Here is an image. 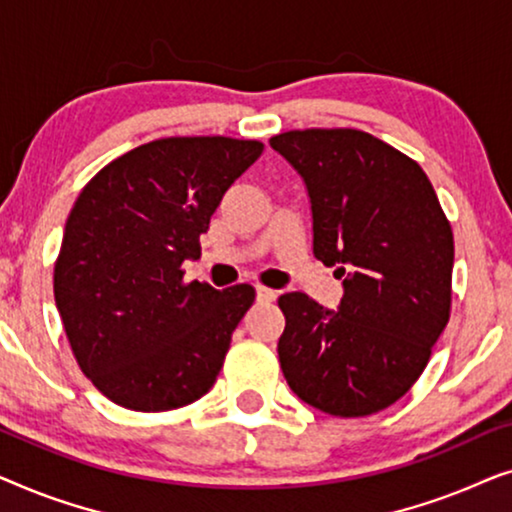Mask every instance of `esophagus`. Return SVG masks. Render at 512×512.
I'll list each match as a JSON object with an SVG mask.
<instances>
[{"label": "esophagus", "instance_id": "34e87169", "mask_svg": "<svg viewBox=\"0 0 512 512\" xmlns=\"http://www.w3.org/2000/svg\"><path fill=\"white\" fill-rule=\"evenodd\" d=\"M256 298L258 303H272V300L277 298V291L265 289V286H256Z\"/></svg>", "mask_w": 512, "mask_h": 512}]
</instances>
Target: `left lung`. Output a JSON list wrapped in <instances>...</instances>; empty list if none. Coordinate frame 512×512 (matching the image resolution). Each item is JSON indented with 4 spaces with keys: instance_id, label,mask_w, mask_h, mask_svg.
<instances>
[{
    "instance_id": "left-lung-1",
    "label": "left lung",
    "mask_w": 512,
    "mask_h": 512,
    "mask_svg": "<svg viewBox=\"0 0 512 512\" xmlns=\"http://www.w3.org/2000/svg\"><path fill=\"white\" fill-rule=\"evenodd\" d=\"M270 146L305 181L312 251L342 279L338 310L279 296V366L312 408L373 415L408 394L450 319V221L422 167L368 132L291 130Z\"/></svg>"
}]
</instances>
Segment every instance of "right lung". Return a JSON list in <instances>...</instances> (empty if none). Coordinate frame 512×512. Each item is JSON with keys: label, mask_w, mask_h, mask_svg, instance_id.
<instances>
[{"label": "right lung", "mask_w": 512, "mask_h": 512, "mask_svg": "<svg viewBox=\"0 0 512 512\" xmlns=\"http://www.w3.org/2000/svg\"><path fill=\"white\" fill-rule=\"evenodd\" d=\"M261 153L254 139H156L76 198L53 293L83 375L109 401L163 412L212 389L256 291L184 284L181 263L200 258L209 219Z\"/></svg>", "instance_id": "1"}]
</instances>
